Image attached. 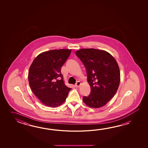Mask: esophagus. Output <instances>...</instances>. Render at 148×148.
<instances>
[{
  "mask_svg": "<svg viewBox=\"0 0 148 148\" xmlns=\"http://www.w3.org/2000/svg\"><path fill=\"white\" fill-rule=\"evenodd\" d=\"M80 85H81V82H78L77 83H76V84H75V86L76 87H77V88H79L80 86Z\"/></svg>",
  "mask_w": 148,
  "mask_h": 148,
  "instance_id": "esophagus-1",
  "label": "esophagus"
}]
</instances>
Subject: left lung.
<instances>
[{
  "instance_id": "8db88e82",
  "label": "left lung",
  "mask_w": 148,
  "mask_h": 148,
  "mask_svg": "<svg viewBox=\"0 0 148 148\" xmlns=\"http://www.w3.org/2000/svg\"><path fill=\"white\" fill-rule=\"evenodd\" d=\"M75 54L84 64L91 93L84 96V103L91 108L105 106L113 97L119 87L120 71L115 59L107 51L82 49Z\"/></svg>"
}]
</instances>
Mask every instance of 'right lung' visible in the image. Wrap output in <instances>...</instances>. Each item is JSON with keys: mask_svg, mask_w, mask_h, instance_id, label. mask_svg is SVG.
Wrapping results in <instances>:
<instances>
[{"mask_svg": "<svg viewBox=\"0 0 148 148\" xmlns=\"http://www.w3.org/2000/svg\"><path fill=\"white\" fill-rule=\"evenodd\" d=\"M71 52V49L42 52L35 58L29 67V86L41 103L47 106L53 108L62 105L71 89L65 85L61 73V67Z\"/></svg>", "mask_w": 148, "mask_h": 148, "instance_id": "1", "label": "right lung"}]
</instances>
